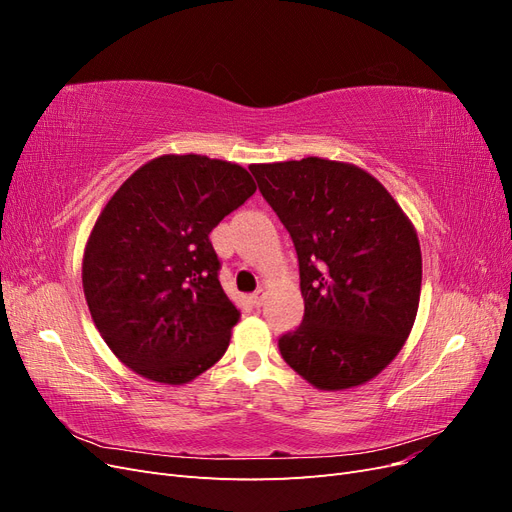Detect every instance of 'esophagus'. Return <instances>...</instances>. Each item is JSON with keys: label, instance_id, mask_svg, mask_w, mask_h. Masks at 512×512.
<instances>
[{"label": "esophagus", "instance_id": "obj_1", "mask_svg": "<svg viewBox=\"0 0 512 512\" xmlns=\"http://www.w3.org/2000/svg\"><path fill=\"white\" fill-rule=\"evenodd\" d=\"M265 299H267V290L265 288H258L252 297H250V301L254 303V307H260L262 303H265Z\"/></svg>", "mask_w": 512, "mask_h": 512}]
</instances>
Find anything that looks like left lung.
Segmentation results:
<instances>
[{"mask_svg":"<svg viewBox=\"0 0 512 512\" xmlns=\"http://www.w3.org/2000/svg\"><path fill=\"white\" fill-rule=\"evenodd\" d=\"M258 190L299 258L303 322L282 359L322 391L359 386L408 339L421 299V245L384 185L322 158L252 164Z\"/></svg>","mask_w":512,"mask_h":512,"instance_id":"8db88e82","label":"left lung"}]
</instances>
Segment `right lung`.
Instances as JSON below:
<instances>
[{
    "instance_id": "right-lung-1",
    "label": "right lung",
    "mask_w": 512,
    "mask_h": 512,
    "mask_svg": "<svg viewBox=\"0 0 512 512\" xmlns=\"http://www.w3.org/2000/svg\"><path fill=\"white\" fill-rule=\"evenodd\" d=\"M256 192L239 164L162 156L123 181L91 230L83 290L104 342L136 374L185 384L239 322L209 232Z\"/></svg>"
}]
</instances>
